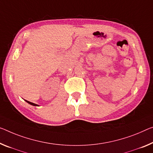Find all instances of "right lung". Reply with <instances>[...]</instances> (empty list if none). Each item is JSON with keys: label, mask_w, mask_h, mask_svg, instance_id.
Listing matches in <instances>:
<instances>
[{"label": "right lung", "mask_w": 153, "mask_h": 153, "mask_svg": "<svg viewBox=\"0 0 153 153\" xmlns=\"http://www.w3.org/2000/svg\"><path fill=\"white\" fill-rule=\"evenodd\" d=\"M26 101H27V102L28 103H29L30 105H33V106H38V105H36V104H35V103H33V102H29V101H27V100H26Z\"/></svg>", "instance_id": "obj_1"}]
</instances>
